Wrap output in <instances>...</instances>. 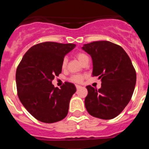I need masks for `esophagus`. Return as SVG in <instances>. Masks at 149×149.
I'll use <instances>...</instances> for the list:
<instances>
[{
    "label": "esophagus",
    "instance_id": "1",
    "mask_svg": "<svg viewBox=\"0 0 149 149\" xmlns=\"http://www.w3.org/2000/svg\"><path fill=\"white\" fill-rule=\"evenodd\" d=\"M81 88V86H79V85H76V89H77V90H78V89H80Z\"/></svg>",
    "mask_w": 149,
    "mask_h": 149
}]
</instances>
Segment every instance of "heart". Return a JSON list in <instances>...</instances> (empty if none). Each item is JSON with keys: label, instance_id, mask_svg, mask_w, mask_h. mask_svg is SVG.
I'll use <instances>...</instances> for the list:
<instances>
[{"label": "heart", "instance_id": "heart-1", "mask_svg": "<svg viewBox=\"0 0 149 149\" xmlns=\"http://www.w3.org/2000/svg\"><path fill=\"white\" fill-rule=\"evenodd\" d=\"M76 56L77 58L78 59V60L81 62V63H84V61H86V60H89V57L86 54H85L84 53H82V52H79L76 54ZM67 63H68V59L67 57H63V60H62L61 63V67L62 68H65L67 65ZM84 75L83 74H74V75H72L70 77H69V81L71 82L76 83V84H80V83H82L83 81L84 80Z\"/></svg>", "mask_w": 149, "mask_h": 149}]
</instances>
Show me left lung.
Masks as SVG:
<instances>
[{
  "label": "left lung",
  "instance_id": "1",
  "mask_svg": "<svg viewBox=\"0 0 149 149\" xmlns=\"http://www.w3.org/2000/svg\"><path fill=\"white\" fill-rule=\"evenodd\" d=\"M83 50L93 59V75L101 80L97 89L86 86V110L101 119H113L131 101L136 85V71L125 50L108 41L85 44Z\"/></svg>",
  "mask_w": 149,
  "mask_h": 149
}]
</instances>
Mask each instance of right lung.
I'll return each mask as SVG.
<instances>
[{
  "mask_svg": "<svg viewBox=\"0 0 149 149\" xmlns=\"http://www.w3.org/2000/svg\"><path fill=\"white\" fill-rule=\"evenodd\" d=\"M75 46L54 42L39 43L24 54L17 67L18 98L26 110L40 122L54 123L68 114L75 86L65 82L59 89L54 87L52 81L61 73L63 57Z\"/></svg>",
  "mask_w": 149,
  "mask_h": 149,
  "instance_id": "right-lung-1",
  "label": "right lung"
}]
</instances>
